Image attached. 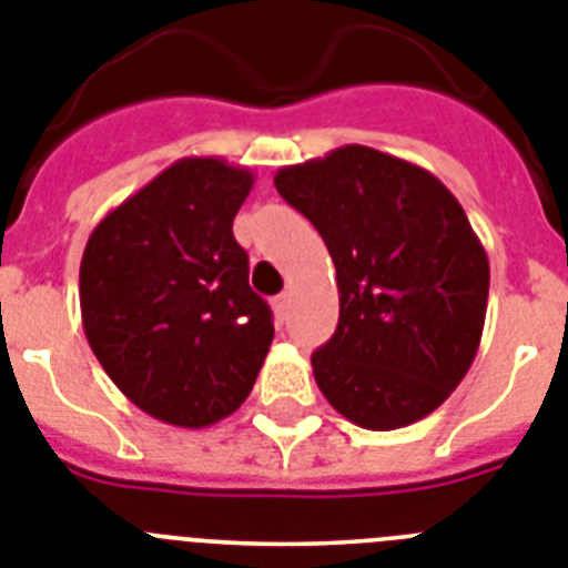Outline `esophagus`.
Masks as SVG:
<instances>
[{"instance_id":"1","label":"esophagus","mask_w":568,"mask_h":568,"mask_svg":"<svg viewBox=\"0 0 568 568\" xmlns=\"http://www.w3.org/2000/svg\"><path fill=\"white\" fill-rule=\"evenodd\" d=\"M273 311H275V316L281 318V322L287 318V311H290V295L287 293L275 295V298H273Z\"/></svg>"}]
</instances>
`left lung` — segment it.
I'll return each instance as SVG.
<instances>
[{
    "label": "left lung",
    "mask_w": 568,
    "mask_h": 568,
    "mask_svg": "<svg viewBox=\"0 0 568 568\" xmlns=\"http://www.w3.org/2000/svg\"><path fill=\"white\" fill-rule=\"evenodd\" d=\"M275 189L322 234L339 325L311 357L322 395L363 429H400L476 359L490 264L462 203L406 159L345 144L281 168Z\"/></svg>",
    "instance_id": "1"
}]
</instances>
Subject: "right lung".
Here are the masks:
<instances>
[{"mask_svg": "<svg viewBox=\"0 0 568 568\" xmlns=\"http://www.w3.org/2000/svg\"><path fill=\"white\" fill-rule=\"evenodd\" d=\"M252 185L250 168L226 159H180L89 234L83 334L150 418L203 429L255 386L275 327L232 234Z\"/></svg>", "mask_w": 568, "mask_h": 568, "instance_id": "1", "label": "right lung"}]
</instances>
